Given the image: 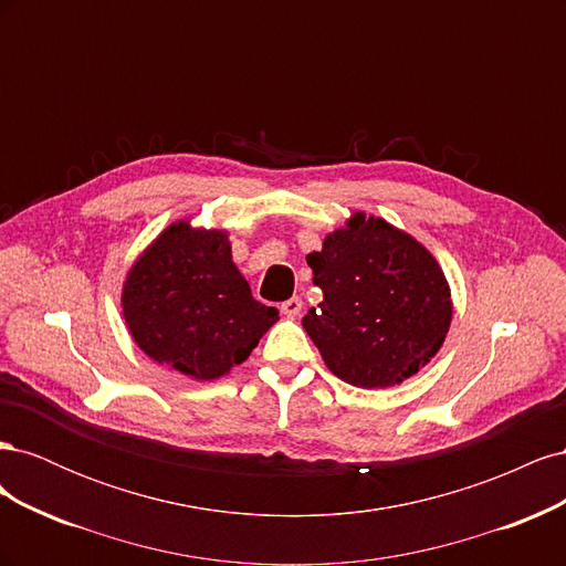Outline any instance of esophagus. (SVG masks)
<instances>
[{
  "instance_id": "esophagus-1",
  "label": "esophagus",
  "mask_w": 566,
  "mask_h": 566,
  "mask_svg": "<svg viewBox=\"0 0 566 566\" xmlns=\"http://www.w3.org/2000/svg\"><path fill=\"white\" fill-rule=\"evenodd\" d=\"M300 312H302V300L300 297H290L281 304V314H285L287 318L300 316Z\"/></svg>"
}]
</instances>
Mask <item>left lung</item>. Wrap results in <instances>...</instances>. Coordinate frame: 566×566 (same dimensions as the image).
Masks as SVG:
<instances>
[{
  "instance_id": "left-lung-1",
  "label": "left lung",
  "mask_w": 566,
  "mask_h": 566,
  "mask_svg": "<svg viewBox=\"0 0 566 566\" xmlns=\"http://www.w3.org/2000/svg\"><path fill=\"white\" fill-rule=\"evenodd\" d=\"M318 306L302 318L325 366L354 387H391L443 345L451 290L434 256L380 217L354 214L306 256Z\"/></svg>"
}]
</instances>
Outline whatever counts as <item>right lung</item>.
<instances>
[{"label":"right lung","instance_id":"obj_1","mask_svg":"<svg viewBox=\"0 0 566 566\" xmlns=\"http://www.w3.org/2000/svg\"><path fill=\"white\" fill-rule=\"evenodd\" d=\"M123 310L136 345L193 380L243 364L279 318V310L252 297L229 235L188 221L169 227L132 266Z\"/></svg>","mask_w":566,"mask_h":566}]
</instances>
